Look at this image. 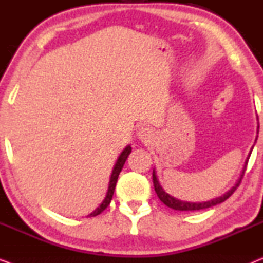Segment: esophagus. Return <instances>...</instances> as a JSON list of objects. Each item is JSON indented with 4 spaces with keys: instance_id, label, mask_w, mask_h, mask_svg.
<instances>
[{
    "instance_id": "1",
    "label": "esophagus",
    "mask_w": 263,
    "mask_h": 263,
    "mask_svg": "<svg viewBox=\"0 0 263 263\" xmlns=\"http://www.w3.org/2000/svg\"><path fill=\"white\" fill-rule=\"evenodd\" d=\"M153 136H154V133L152 129L148 127H142L141 129H139L138 132V138L145 143H148L152 141Z\"/></svg>"
}]
</instances>
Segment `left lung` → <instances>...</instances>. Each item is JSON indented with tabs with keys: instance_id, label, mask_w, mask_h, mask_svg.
<instances>
[{
	"instance_id": "1",
	"label": "left lung",
	"mask_w": 263,
	"mask_h": 263,
	"mask_svg": "<svg viewBox=\"0 0 263 263\" xmlns=\"http://www.w3.org/2000/svg\"><path fill=\"white\" fill-rule=\"evenodd\" d=\"M257 120H258V118H257ZM257 128H258V127H257ZM257 133H258V130H257ZM256 139H257V138H256ZM251 151H253V149H251ZM251 151H250L249 156H248V158H247L246 164H244L243 170H242V172H240V176H239L238 181L236 182V184L233 185L232 188L230 189L228 193H225L224 195H221V196H219V197H215V199H213V200L206 201V202H186V201H181V200L176 199V197L171 196L170 194H167L163 188H161L160 183H159V181H158V178H157L156 171L153 170V184H154V190H156L157 195H158V197H159V199H160L161 202H163L164 204H166L167 207H170V208H172V210H175V211H200V210H204V208L213 207V206H215V204L221 203V202H224L225 200H228L229 197L232 195L233 192H235V190L237 189V186H238V185L240 184V181H242V178H243V176H244V172H246L247 164H248V160H249V157H250V154H251Z\"/></svg>"
}]
</instances>
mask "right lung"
Segmentation results:
<instances>
[{
  "mask_svg": "<svg viewBox=\"0 0 263 263\" xmlns=\"http://www.w3.org/2000/svg\"><path fill=\"white\" fill-rule=\"evenodd\" d=\"M130 152H132L130 145H128L123 151H122V153L120 154V157H118L116 164H115V166L112 168V174H111L110 182H109V188H107L105 199H104L103 202L99 204V207H97L91 214L87 215V217H96V215L102 213V212L105 210L107 206H109L111 200H112V195H114V192H115V186H116V183H117L118 175H120V172L122 171V167H123L125 160H127V158H128L129 154H130Z\"/></svg>",
  "mask_w": 263,
  "mask_h": 263,
  "instance_id": "obj_1",
  "label": "right lung"
}]
</instances>
